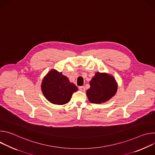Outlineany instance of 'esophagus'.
Wrapping results in <instances>:
<instances>
[{
    "label": "esophagus",
    "instance_id": "obj_1",
    "mask_svg": "<svg viewBox=\"0 0 155 155\" xmlns=\"http://www.w3.org/2000/svg\"><path fill=\"white\" fill-rule=\"evenodd\" d=\"M79 90L81 91H85V87L84 86H81L79 87Z\"/></svg>",
    "mask_w": 155,
    "mask_h": 155
}]
</instances>
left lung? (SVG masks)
I'll list each match as a JSON object with an SVG mask.
<instances>
[{
  "instance_id": "left-lung-1",
  "label": "left lung",
  "mask_w": 155,
  "mask_h": 155,
  "mask_svg": "<svg viewBox=\"0 0 155 155\" xmlns=\"http://www.w3.org/2000/svg\"><path fill=\"white\" fill-rule=\"evenodd\" d=\"M90 88L86 91L88 100L91 103H104L114 96L118 85L115 78L106 73L97 72L90 82Z\"/></svg>"
}]
</instances>
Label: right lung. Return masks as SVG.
I'll return each mask as SVG.
<instances>
[{
  "label": "right lung",
  "mask_w": 155,
  "mask_h": 155,
  "mask_svg": "<svg viewBox=\"0 0 155 155\" xmlns=\"http://www.w3.org/2000/svg\"><path fill=\"white\" fill-rule=\"evenodd\" d=\"M41 91L46 99L51 103L64 105L68 103L78 87L69 81L67 77L54 69L50 71L43 78Z\"/></svg>",
  "instance_id": "right-lung-1"
}]
</instances>
